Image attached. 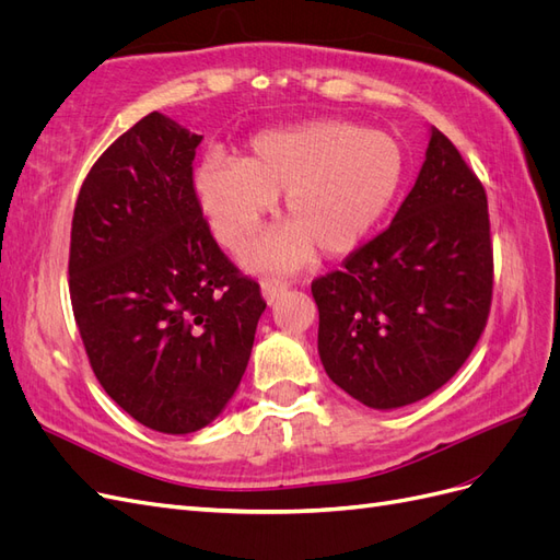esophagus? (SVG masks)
I'll return each mask as SVG.
<instances>
[{
	"mask_svg": "<svg viewBox=\"0 0 560 560\" xmlns=\"http://www.w3.org/2000/svg\"><path fill=\"white\" fill-rule=\"evenodd\" d=\"M261 292H264V299H266L268 303H273V301H278L282 294H287V282H282V280H264Z\"/></svg>",
	"mask_w": 560,
	"mask_h": 560,
	"instance_id": "34e87169",
	"label": "esophagus"
}]
</instances>
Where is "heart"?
Listing matches in <instances>:
<instances>
[{"instance_id":"1","label":"heart","mask_w":560,"mask_h":560,"mask_svg":"<svg viewBox=\"0 0 560 560\" xmlns=\"http://www.w3.org/2000/svg\"><path fill=\"white\" fill-rule=\"evenodd\" d=\"M404 173L399 142L348 121L264 132L241 161L208 159L194 186L219 243L243 249L282 196L287 226L252 252V264L292 268L360 247L395 200Z\"/></svg>"}]
</instances>
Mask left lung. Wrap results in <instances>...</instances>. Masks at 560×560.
Listing matches in <instances>:
<instances>
[{"instance_id":"8db88e82","label":"left lung","mask_w":560,"mask_h":560,"mask_svg":"<svg viewBox=\"0 0 560 560\" xmlns=\"http://www.w3.org/2000/svg\"><path fill=\"white\" fill-rule=\"evenodd\" d=\"M329 378L371 409L432 395L465 364L493 301L481 179L442 130L393 224L311 284Z\"/></svg>"}]
</instances>
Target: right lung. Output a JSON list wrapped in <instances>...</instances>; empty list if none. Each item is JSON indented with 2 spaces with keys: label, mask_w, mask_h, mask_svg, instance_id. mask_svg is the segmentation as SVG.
Listing matches in <instances>:
<instances>
[{
  "label": "right lung",
  "mask_w": 560,
  "mask_h": 560,
  "mask_svg": "<svg viewBox=\"0 0 560 560\" xmlns=\"http://www.w3.org/2000/svg\"><path fill=\"white\" fill-rule=\"evenodd\" d=\"M200 140L147 114L93 163L72 217L70 299L93 374L126 413L165 434L222 413L266 308L259 282L202 217Z\"/></svg>",
  "instance_id": "1"
}]
</instances>
